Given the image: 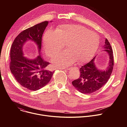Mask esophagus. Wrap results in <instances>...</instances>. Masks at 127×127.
<instances>
[{
    "mask_svg": "<svg viewBox=\"0 0 127 127\" xmlns=\"http://www.w3.org/2000/svg\"><path fill=\"white\" fill-rule=\"evenodd\" d=\"M67 70H70V68H67V69H66Z\"/></svg>",
    "mask_w": 127,
    "mask_h": 127,
    "instance_id": "obj_1",
    "label": "esophagus"
}]
</instances>
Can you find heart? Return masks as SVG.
<instances>
[{"mask_svg": "<svg viewBox=\"0 0 127 127\" xmlns=\"http://www.w3.org/2000/svg\"><path fill=\"white\" fill-rule=\"evenodd\" d=\"M99 37L95 32L76 25H64L53 31L49 29L43 37L46 51L50 56L60 51L66 44V51L53 59L56 67L65 68L74 64L87 62L91 60L99 45Z\"/></svg>", "mask_w": 127, "mask_h": 127, "instance_id": "heart-1", "label": "heart"}]
</instances>
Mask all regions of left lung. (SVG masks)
I'll return each mask as SVG.
<instances>
[{"mask_svg": "<svg viewBox=\"0 0 127 127\" xmlns=\"http://www.w3.org/2000/svg\"><path fill=\"white\" fill-rule=\"evenodd\" d=\"M103 49L109 58L107 67L105 70L99 69L95 63L96 56L82 66L79 69V78L72 82L73 86L80 93L84 94L94 93L101 88L110 78L113 69L114 57L112 47L106 39Z\"/></svg>", "mask_w": 127, "mask_h": 127, "instance_id": "8db88e82", "label": "left lung"}]
</instances>
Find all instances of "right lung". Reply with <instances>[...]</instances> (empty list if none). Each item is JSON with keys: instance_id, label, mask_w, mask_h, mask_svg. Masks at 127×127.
Segmentation results:
<instances>
[{"instance_id": "add662e5", "label": "right lung", "mask_w": 127, "mask_h": 127, "mask_svg": "<svg viewBox=\"0 0 127 127\" xmlns=\"http://www.w3.org/2000/svg\"><path fill=\"white\" fill-rule=\"evenodd\" d=\"M48 24V21H45L23 31L15 38L10 49L11 73L18 83L30 90L35 91L44 87L54 73L49 70V62L44 60L41 53L42 37ZM29 40L36 45L39 54L34 59L24 56L23 47Z\"/></svg>"}]
</instances>
